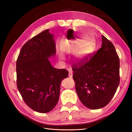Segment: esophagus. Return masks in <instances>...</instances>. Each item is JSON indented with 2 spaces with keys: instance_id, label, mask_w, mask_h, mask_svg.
Returning <instances> with one entry per match:
<instances>
[{
  "instance_id": "34e87169",
  "label": "esophagus",
  "mask_w": 132,
  "mask_h": 132,
  "mask_svg": "<svg viewBox=\"0 0 132 132\" xmlns=\"http://www.w3.org/2000/svg\"><path fill=\"white\" fill-rule=\"evenodd\" d=\"M69 77L70 78H72V72L71 70H69Z\"/></svg>"
}]
</instances>
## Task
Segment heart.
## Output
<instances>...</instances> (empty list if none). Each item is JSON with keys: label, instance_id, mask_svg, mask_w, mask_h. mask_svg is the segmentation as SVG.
I'll return each instance as SVG.
<instances>
[{"label": "heart", "instance_id": "b5f03b06", "mask_svg": "<svg viewBox=\"0 0 132 132\" xmlns=\"http://www.w3.org/2000/svg\"><path fill=\"white\" fill-rule=\"evenodd\" d=\"M94 48L93 38L89 36H87L83 41L82 46L80 47L79 54L78 55V59L82 60L86 58L88 55H90L93 52ZM61 58L63 57L61 55Z\"/></svg>", "mask_w": 132, "mask_h": 132}]
</instances>
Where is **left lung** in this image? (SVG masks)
Listing matches in <instances>:
<instances>
[{"label":"left lung","mask_w":132,"mask_h":132,"mask_svg":"<svg viewBox=\"0 0 132 132\" xmlns=\"http://www.w3.org/2000/svg\"><path fill=\"white\" fill-rule=\"evenodd\" d=\"M101 48L72 65V77L78 96L87 108L97 109L106 106L120 83V60L113 44L103 35Z\"/></svg>","instance_id":"8db88e82"}]
</instances>
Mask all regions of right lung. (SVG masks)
<instances>
[{"label":"right lung","mask_w":132,"mask_h":132,"mask_svg":"<svg viewBox=\"0 0 132 132\" xmlns=\"http://www.w3.org/2000/svg\"><path fill=\"white\" fill-rule=\"evenodd\" d=\"M56 53L54 35L45 30L25 44L16 61L17 87L26 104L39 113L51 111L57 104L66 69L52 66Z\"/></svg>","instance_id":"1"}]
</instances>
